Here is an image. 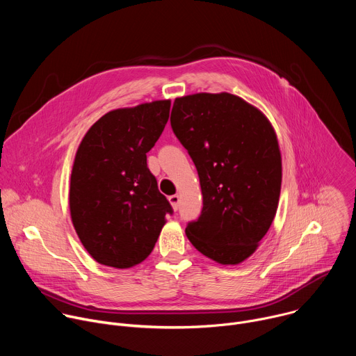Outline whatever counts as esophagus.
Wrapping results in <instances>:
<instances>
[{
    "mask_svg": "<svg viewBox=\"0 0 356 356\" xmlns=\"http://www.w3.org/2000/svg\"><path fill=\"white\" fill-rule=\"evenodd\" d=\"M169 201H170V204H172L173 210H177V209H179V204H180V197H179L177 194L170 195V197H169Z\"/></svg>",
    "mask_w": 356,
    "mask_h": 356,
    "instance_id": "obj_1",
    "label": "esophagus"
}]
</instances>
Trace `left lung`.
Returning a JSON list of instances; mask_svg holds the SVG:
<instances>
[{"instance_id": "obj_1", "label": "left lung", "mask_w": 356, "mask_h": 356, "mask_svg": "<svg viewBox=\"0 0 356 356\" xmlns=\"http://www.w3.org/2000/svg\"><path fill=\"white\" fill-rule=\"evenodd\" d=\"M170 125L195 165L202 210L186 227L207 258L236 265L257 250L275 218L282 158L268 118L229 92L176 98Z\"/></svg>"}]
</instances>
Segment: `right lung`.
<instances>
[{
    "label": "right lung",
    "mask_w": 356,
    "mask_h": 356,
    "mask_svg": "<svg viewBox=\"0 0 356 356\" xmlns=\"http://www.w3.org/2000/svg\"><path fill=\"white\" fill-rule=\"evenodd\" d=\"M170 101H154L101 117L84 135L70 179V214L90 255L127 269L145 261L173 214L146 165L169 120Z\"/></svg>",
    "instance_id": "right-lung-1"
}]
</instances>
